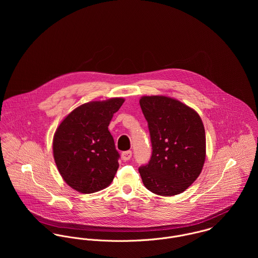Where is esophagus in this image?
<instances>
[{
	"instance_id": "1",
	"label": "esophagus",
	"mask_w": 258,
	"mask_h": 258,
	"mask_svg": "<svg viewBox=\"0 0 258 258\" xmlns=\"http://www.w3.org/2000/svg\"><path fill=\"white\" fill-rule=\"evenodd\" d=\"M121 157H122V160H124V161H128V160H130L131 158H132V151H125V152H123L122 154H121Z\"/></svg>"
}]
</instances>
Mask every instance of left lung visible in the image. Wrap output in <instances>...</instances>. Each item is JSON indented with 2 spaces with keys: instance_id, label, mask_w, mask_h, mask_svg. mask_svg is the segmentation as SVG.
Instances as JSON below:
<instances>
[{
  "instance_id": "1",
  "label": "left lung",
  "mask_w": 258,
  "mask_h": 258,
  "mask_svg": "<svg viewBox=\"0 0 258 258\" xmlns=\"http://www.w3.org/2000/svg\"><path fill=\"white\" fill-rule=\"evenodd\" d=\"M152 156L139 168L143 184L154 194H181L200 176L206 159V134L200 115L166 96H143Z\"/></svg>"
}]
</instances>
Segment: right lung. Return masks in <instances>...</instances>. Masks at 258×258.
Segmentation results:
<instances>
[{"label":"right lung","mask_w":258,"mask_h":258,"mask_svg":"<svg viewBox=\"0 0 258 258\" xmlns=\"http://www.w3.org/2000/svg\"><path fill=\"white\" fill-rule=\"evenodd\" d=\"M123 98L85 103L71 112L53 138V157L66 181L77 191L91 194L111 184L120 155L108 130Z\"/></svg>","instance_id":"add662e5"}]
</instances>
